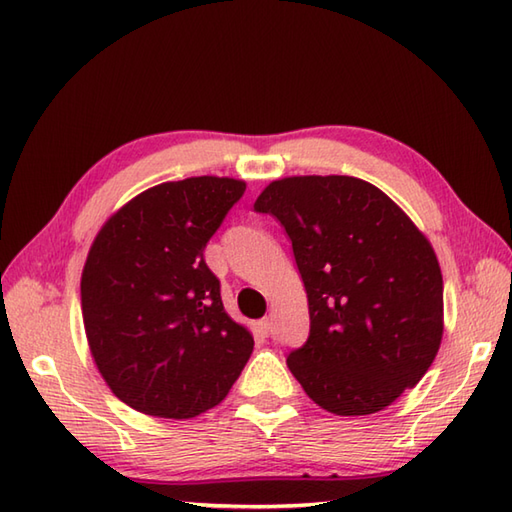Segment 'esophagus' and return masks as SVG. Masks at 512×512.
Wrapping results in <instances>:
<instances>
[{"instance_id": "34e87169", "label": "esophagus", "mask_w": 512, "mask_h": 512, "mask_svg": "<svg viewBox=\"0 0 512 512\" xmlns=\"http://www.w3.org/2000/svg\"><path fill=\"white\" fill-rule=\"evenodd\" d=\"M257 332L262 336H268L270 332H273V319H262L257 323Z\"/></svg>"}]
</instances>
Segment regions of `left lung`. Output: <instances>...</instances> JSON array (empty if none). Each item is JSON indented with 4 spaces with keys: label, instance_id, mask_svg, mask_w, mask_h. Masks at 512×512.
I'll return each mask as SVG.
<instances>
[{
    "label": "left lung",
    "instance_id": "left-lung-1",
    "mask_svg": "<svg viewBox=\"0 0 512 512\" xmlns=\"http://www.w3.org/2000/svg\"><path fill=\"white\" fill-rule=\"evenodd\" d=\"M255 211L286 228L306 286L310 336L288 354L303 391L336 416H367L418 385L444 301L436 250L411 217L352 176L275 180Z\"/></svg>",
    "mask_w": 512,
    "mask_h": 512
}]
</instances>
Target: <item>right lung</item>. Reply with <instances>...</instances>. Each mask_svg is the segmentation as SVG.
Listing matches in <instances>:
<instances>
[{
    "mask_svg": "<svg viewBox=\"0 0 512 512\" xmlns=\"http://www.w3.org/2000/svg\"><path fill=\"white\" fill-rule=\"evenodd\" d=\"M244 180L156 184L96 233L81 275L85 336L112 394L158 418H193L226 398L253 334L224 310L204 246Z\"/></svg>",
    "mask_w": 512,
    "mask_h": 512,
    "instance_id": "1",
    "label": "right lung"
}]
</instances>
